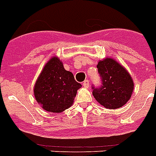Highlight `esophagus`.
Instances as JSON below:
<instances>
[{"instance_id":"34e87169","label":"esophagus","mask_w":156,"mask_h":156,"mask_svg":"<svg viewBox=\"0 0 156 156\" xmlns=\"http://www.w3.org/2000/svg\"><path fill=\"white\" fill-rule=\"evenodd\" d=\"M82 85H83V86H84V87H86V88H88V87H89V86H90V81L88 80H85V81L83 82Z\"/></svg>"}]
</instances>
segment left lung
<instances>
[{
  "instance_id": "left-lung-1",
  "label": "left lung",
  "mask_w": 156,
  "mask_h": 156,
  "mask_svg": "<svg viewBox=\"0 0 156 156\" xmlns=\"http://www.w3.org/2000/svg\"><path fill=\"white\" fill-rule=\"evenodd\" d=\"M101 85L92 86V94L95 100L107 109H117L123 106L132 95L134 83L129 74L122 66L106 58L97 65Z\"/></svg>"
}]
</instances>
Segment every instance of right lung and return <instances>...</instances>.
<instances>
[{"instance_id": "right-lung-1", "label": "right lung", "mask_w": 156, "mask_h": 156, "mask_svg": "<svg viewBox=\"0 0 156 156\" xmlns=\"http://www.w3.org/2000/svg\"><path fill=\"white\" fill-rule=\"evenodd\" d=\"M81 85L73 74L64 69L57 57L45 64L36 80L34 94L37 102L49 112L59 113L72 105L77 90Z\"/></svg>"}]
</instances>
